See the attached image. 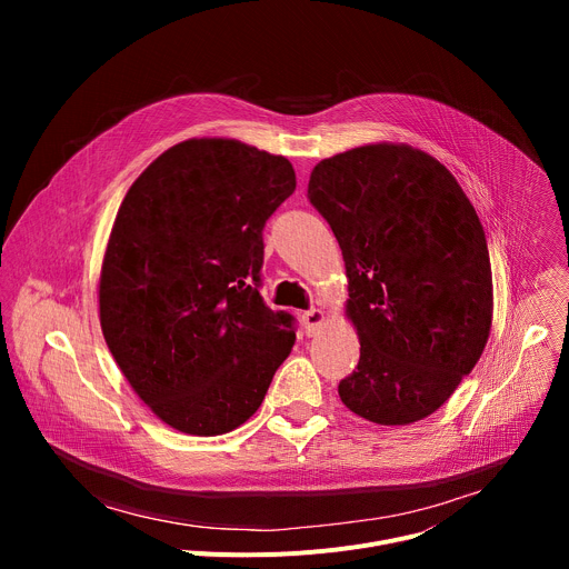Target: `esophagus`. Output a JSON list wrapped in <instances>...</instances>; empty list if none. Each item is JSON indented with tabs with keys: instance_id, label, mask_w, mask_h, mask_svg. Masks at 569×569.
Wrapping results in <instances>:
<instances>
[{
	"instance_id": "esophagus-1",
	"label": "esophagus",
	"mask_w": 569,
	"mask_h": 569,
	"mask_svg": "<svg viewBox=\"0 0 569 569\" xmlns=\"http://www.w3.org/2000/svg\"><path fill=\"white\" fill-rule=\"evenodd\" d=\"M321 321H323V312L319 308H310V310L301 312V323H303L308 336H312L321 327Z\"/></svg>"
}]
</instances>
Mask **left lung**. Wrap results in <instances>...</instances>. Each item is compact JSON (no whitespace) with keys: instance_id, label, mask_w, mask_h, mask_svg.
<instances>
[{"instance_id":"8db88e82","label":"left lung","mask_w":569,"mask_h":569,"mask_svg":"<svg viewBox=\"0 0 569 569\" xmlns=\"http://www.w3.org/2000/svg\"><path fill=\"white\" fill-rule=\"evenodd\" d=\"M308 200L342 248L360 338L342 402L380 426L430 417L491 331V259L475 207L435 157L396 143L321 159Z\"/></svg>"}]
</instances>
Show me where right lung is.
Listing matches in <instances>:
<instances>
[{
    "label": "right lung",
    "instance_id": "obj_1",
    "mask_svg": "<svg viewBox=\"0 0 569 569\" xmlns=\"http://www.w3.org/2000/svg\"><path fill=\"white\" fill-rule=\"evenodd\" d=\"M295 169L233 139H189L134 180L103 259L106 342L148 408L216 437L246 423L295 345L297 319L261 297L263 227Z\"/></svg>",
    "mask_w": 569,
    "mask_h": 569
}]
</instances>
